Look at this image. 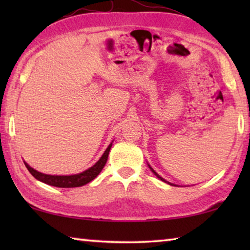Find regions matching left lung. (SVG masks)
Here are the masks:
<instances>
[{
	"label": "left lung",
	"instance_id": "obj_1",
	"mask_svg": "<svg viewBox=\"0 0 250 250\" xmlns=\"http://www.w3.org/2000/svg\"><path fill=\"white\" fill-rule=\"evenodd\" d=\"M149 167H150V170H151L152 172H153V173H154V175H156V177H158V179H160L161 181H163V182H166V183H167V184H170V185H173L172 183H170V182H167V181H166V180H164V179H163V177H161V176H160V175L158 174V173H156V172H155V171L153 170V168H152V167H151L150 166H149Z\"/></svg>",
	"mask_w": 250,
	"mask_h": 250
}]
</instances>
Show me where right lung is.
Here are the masks:
<instances>
[{
  "mask_svg": "<svg viewBox=\"0 0 250 250\" xmlns=\"http://www.w3.org/2000/svg\"><path fill=\"white\" fill-rule=\"evenodd\" d=\"M111 146H112V143H110L109 146L107 147V150L104 151V153L99 159L98 162L95 163L91 167H89L86 171L78 173V174H74V175L44 174V173H41L39 171L34 170V168L29 167L26 162L24 163H25V167H26L27 170L29 171V173H31L36 180L43 182L45 184L56 186V188H79V186H83V185H86L87 183H89V182L94 180L95 177H97V175L101 172V170H103L104 167L105 166V163H107L109 151L111 149Z\"/></svg>",
  "mask_w": 250,
  "mask_h": 250,
  "instance_id": "1",
  "label": "right lung"
}]
</instances>
